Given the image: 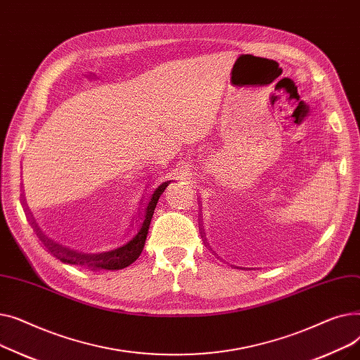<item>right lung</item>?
<instances>
[{
	"mask_svg": "<svg viewBox=\"0 0 360 360\" xmlns=\"http://www.w3.org/2000/svg\"><path fill=\"white\" fill-rule=\"evenodd\" d=\"M166 190V186H162L159 188V190L155 191V194L151 195L148 204H147V209H146V214H144V221H143V226L140 232L132 238L127 245H124V247L115 250V251H110V252H103V254H75V252H67L66 255H60V258L65 262H70V264H86V266L91 270H96V269H103V270H122L125 267H128L129 264L134 262L143 248H144V243H146V238H147V233H148V226H150V221H151V217H153V213H155V209H156V204L159 201V197L163 194V191ZM55 247V245H53ZM52 251H56V254H60L61 250H52Z\"/></svg>",
	"mask_w": 360,
	"mask_h": 360,
	"instance_id": "add662e5",
	"label": "right lung"
}]
</instances>
